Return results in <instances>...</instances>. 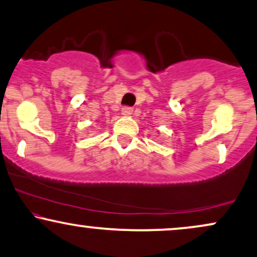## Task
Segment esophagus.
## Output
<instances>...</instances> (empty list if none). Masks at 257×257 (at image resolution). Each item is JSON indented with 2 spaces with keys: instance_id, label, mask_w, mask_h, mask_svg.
<instances>
[{
  "instance_id": "obj_1",
  "label": "esophagus",
  "mask_w": 257,
  "mask_h": 257,
  "mask_svg": "<svg viewBox=\"0 0 257 257\" xmlns=\"http://www.w3.org/2000/svg\"><path fill=\"white\" fill-rule=\"evenodd\" d=\"M133 113V107H129V106H124L122 109V115L123 116H131Z\"/></svg>"
}]
</instances>
